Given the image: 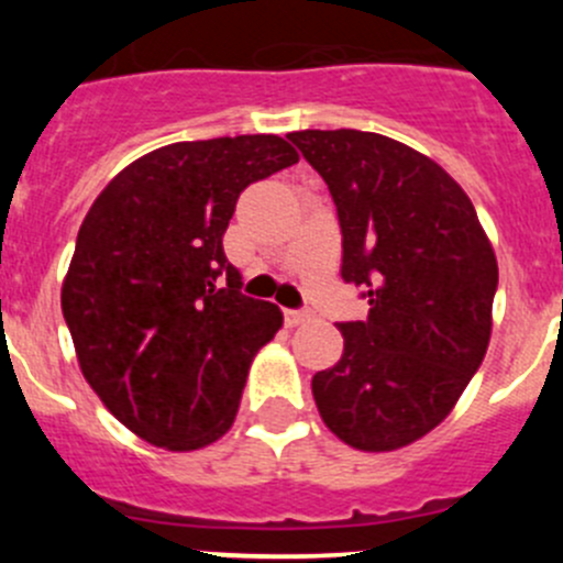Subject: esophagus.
<instances>
[{"label":"esophagus","instance_id":"obj_1","mask_svg":"<svg viewBox=\"0 0 563 563\" xmlns=\"http://www.w3.org/2000/svg\"><path fill=\"white\" fill-rule=\"evenodd\" d=\"M313 318V313L310 310H286V323L288 327H299V323L310 321Z\"/></svg>","mask_w":563,"mask_h":563}]
</instances>
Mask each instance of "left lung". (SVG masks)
Wrapping results in <instances>:
<instances>
[{
  "instance_id": "left-lung-1",
  "label": "left lung",
  "mask_w": 563,
  "mask_h": 563,
  "mask_svg": "<svg viewBox=\"0 0 563 563\" xmlns=\"http://www.w3.org/2000/svg\"><path fill=\"white\" fill-rule=\"evenodd\" d=\"M327 181L345 283L371 305L340 323L343 356L313 376L323 424L362 452L444 422L485 360L498 264L463 187L422 152L362 130L288 133Z\"/></svg>"
}]
</instances>
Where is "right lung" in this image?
<instances>
[{
	"label": "right lung",
	"mask_w": 563,
	"mask_h": 563,
	"mask_svg": "<svg viewBox=\"0 0 563 563\" xmlns=\"http://www.w3.org/2000/svg\"><path fill=\"white\" fill-rule=\"evenodd\" d=\"M299 161L280 135L179 141L122 168L78 229L62 313L108 411L190 452L234 424L247 371L283 327L223 253L236 198Z\"/></svg>",
	"instance_id": "add662e5"
}]
</instances>
